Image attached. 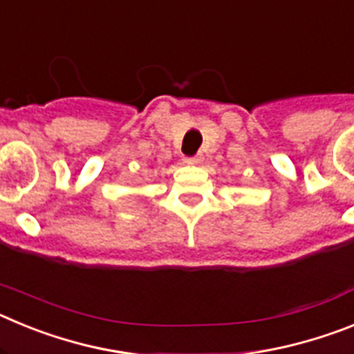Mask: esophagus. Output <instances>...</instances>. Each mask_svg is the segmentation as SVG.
Instances as JSON below:
<instances>
[{"label": "esophagus", "instance_id": "1", "mask_svg": "<svg viewBox=\"0 0 354 354\" xmlns=\"http://www.w3.org/2000/svg\"><path fill=\"white\" fill-rule=\"evenodd\" d=\"M200 161H202V156H193V158H184V162H187V165H198Z\"/></svg>", "mask_w": 354, "mask_h": 354}]
</instances>
